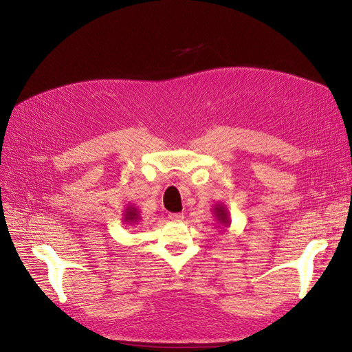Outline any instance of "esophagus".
Instances as JSON below:
<instances>
[{
  "label": "esophagus",
  "instance_id": "1",
  "mask_svg": "<svg viewBox=\"0 0 352 352\" xmlns=\"http://www.w3.org/2000/svg\"><path fill=\"white\" fill-rule=\"evenodd\" d=\"M168 219L172 221H182L184 220V214L182 212H170Z\"/></svg>",
  "mask_w": 352,
  "mask_h": 352
}]
</instances>
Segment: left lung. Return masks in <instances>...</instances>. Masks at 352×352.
<instances>
[{
	"mask_svg": "<svg viewBox=\"0 0 352 352\" xmlns=\"http://www.w3.org/2000/svg\"><path fill=\"white\" fill-rule=\"evenodd\" d=\"M216 216L219 217V220L221 221V223H226V225H228V214H226V211H225V208H223V207H217L216 208Z\"/></svg>",
	"mask_w": 352,
	"mask_h": 352,
	"instance_id": "obj_1",
	"label": "left lung"
}]
</instances>
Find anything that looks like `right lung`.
<instances>
[{"label":"right lung","instance_id":"add662e5","mask_svg":"<svg viewBox=\"0 0 352 352\" xmlns=\"http://www.w3.org/2000/svg\"><path fill=\"white\" fill-rule=\"evenodd\" d=\"M127 211H126V214H124V221H133L136 217H138V214L135 212V210L131 207V208H126Z\"/></svg>","mask_w":352,"mask_h":352}]
</instances>
